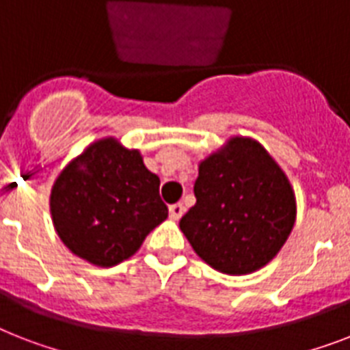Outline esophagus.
Here are the masks:
<instances>
[{
  "mask_svg": "<svg viewBox=\"0 0 350 350\" xmlns=\"http://www.w3.org/2000/svg\"><path fill=\"white\" fill-rule=\"evenodd\" d=\"M185 214V206L181 203H176L172 206H169V217L172 221H178L181 219V215Z\"/></svg>",
  "mask_w": 350,
  "mask_h": 350,
  "instance_id": "esophagus-1",
  "label": "esophagus"
}]
</instances>
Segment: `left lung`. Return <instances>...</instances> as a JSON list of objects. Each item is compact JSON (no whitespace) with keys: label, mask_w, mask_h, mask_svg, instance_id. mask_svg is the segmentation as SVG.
<instances>
[{"label":"left lung","mask_w":350,"mask_h":350,"mask_svg":"<svg viewBox=\"0 0 350 350\" xmlns=\"http://www.w3.org/2000/svg\"><path fill=\"white\" fill-rule=\"evenodd\" d=\"M196 204L180 228L201 260L226 275L271 262L297 221L288 176L255 138L230 136L198 165Z\"/></svg>","instance_id":"8db88e82"}]
</instances>
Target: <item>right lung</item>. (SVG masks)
<instances>
[{
    "label": "right lung",
    "instance_id": "right-lung-1",
    "mask_svg": "<svg viewBox=\"0 0 350 350\" xmlns=\"http://www.w3.org/2000/svg\"><path fill=\"white\" fill-rule=\"evenodd\" d=\"M50 214L73 255L111 268L133 257L169 210L160 198V178L147 169L140 150L104 136L57 176Z\"/></svg>",
    "mask_w": 350,
    "mask_h": 350
}]
</instances>
